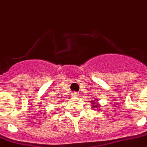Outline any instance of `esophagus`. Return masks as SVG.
<instances>
[{"label": "esophagus", "instance_id": "1", "mask_svg": "<svg viewBox=\"0 0 147 147\" xmlns=\"http://www.w3.org/2000/svg\"><path fill=\"white\" fill-rule=\"evenodd\" d=\"M72 96H73V97H77V96H78V93L76 92L72 93Z\"/></svg>", "mask_w": 147, "mask_h": 147}]
</instances>
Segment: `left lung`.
<instances>
[{"instance_id":"left-lung-1","label":"left lung","mask_w":147,"mask_h":147,"mask_svg":"<svg viewBox=\"0 0 147 147\" xmlns=\"http://www.w3.org/2000/svg\"><path fill=\"white\" fill-rule=\"evenodd\" d=\"M91 102H92V107H91L92 109H98L100 107V105H99L98 104V100L97 98L94 99V100L91 101Z\"/></svg>"}]
</instances>
